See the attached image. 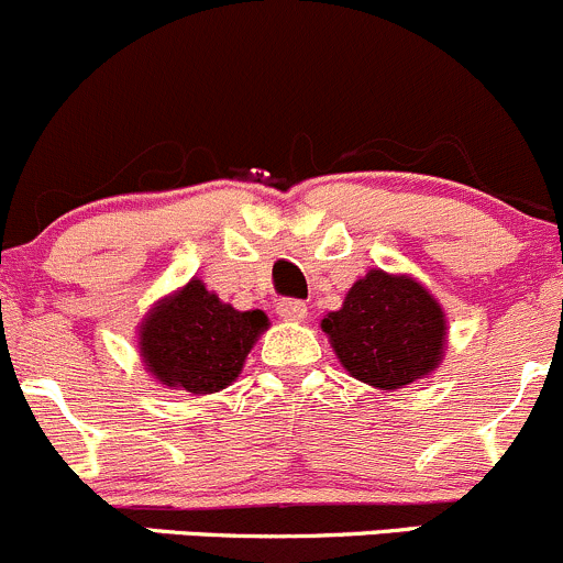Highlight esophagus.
Wrapping results in <instances>:
<instances>
[{
	"instance_id": "obj_1",
	"label": "esophagus",
	"mask_w": 563,
	"mask_h": 563,
	"mask_svg": "<svg viewBox=\"0 0 563 563\" xmlns=\"http://www.w3.org/2000/svg\"><path fill=\"white\" fill-rule=\"evenodd\" d=\"M277 316L286 318V321H305L308 318V305L302 299H291V297H283L277 302Z\"/></svg>"
}]
</instances>
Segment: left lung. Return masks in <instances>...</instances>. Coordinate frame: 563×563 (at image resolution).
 I'll use <instances>...</instances> for the list:
<instances>
[{
	"label": "left lung",
	"mask_w": 563,
	"mask_h": 563,
	"mask_svg": "<svg viewBox=\"0 0 563 563\" xmlns=\"http://www.w3.org/2000/svg\"><path fill=\"white\" fill-rule=\"evenodd\" d=\"M334 354L360 382L400 389L428 376L444 354L441 305L411 277L371 269L321 321Z\"/></svg>",
	"instance_id": "1"
}]
</instances>
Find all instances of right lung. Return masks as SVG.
<instances>
[{
	"label": "right lung",
	"instance_id": "1",
	"mask_svg": "<svg viewBox=\"0 0 563 563\" xmlns=\"http://www.w3.org/2000/svg\"><path fill=\"white\" fill-rule=\"evenodd\" d=\"M266 327L261 310L242 313L209 294L201 280H190L146 316L141 354L166 387L207 395L240 376L247 351Z\"/></svg>",
	"mask_w": 563,
	"mask_h": 563
}]
</instances>
